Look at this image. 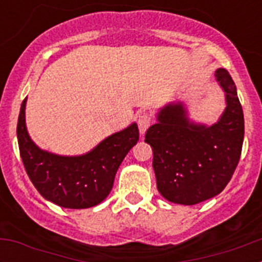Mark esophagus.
I'll list each match as a JSON object with an SVG mask.
<instances>
[{
	"mask_svg": "<svg viewBox=\"0 0 262 262\" xmlns=\"http://www.w3.org/2000/svg\"><path fill=\"white\" fill-rule=\"evenodd\" d=\"M152 124V117L151 114L148 113H142V114L138 117V126L140 134H144L147 131V128Z\"/></svg>",
	"mask_w": 262,
	"mask_h": 262,
	"instance_id": "1",
	"label": "esophagus"
}]
</instances>
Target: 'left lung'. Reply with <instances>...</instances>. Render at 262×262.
<instances>
[{"mask_svg":"<svg viewBox=\"0 0 262 262\" xmlns=\"http://www.w3.org/2000/svg\"><path fill=\"white\" fill-rule=\"evenodd\" d=\"M227 107L210 127L189 123L182 103H170L145 134L154 151L157 189L169 202L196 205L223 191L242 155L244 115L235 82L224 68L215 72Z\"/></svg>","mask_w":262,"mask_h":262,"instance_id":"8db88e82","label":"left lung"}]
</instances>
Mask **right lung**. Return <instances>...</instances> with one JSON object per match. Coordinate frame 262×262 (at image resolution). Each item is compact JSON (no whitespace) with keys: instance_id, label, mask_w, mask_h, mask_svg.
<instances>
[{"instance_id":"right-lung-1","label":"right lung","mask_w":262,"mask_h":262,"mask_svg":"<svg viewBox=\"0 0 262 262\" xmlns=\"http://www.w3.org/2000/svg\"><path fill=\"white\" fill-rule=\"evenodd\" d=\"M26 98L18 117L17 136L26 173L47 201L66 209H88L102 202L113 189L115 173L139 140L138 124L108 136L82 156H57L34 144L25 122Z\"/></svg>"}]
</instances>
